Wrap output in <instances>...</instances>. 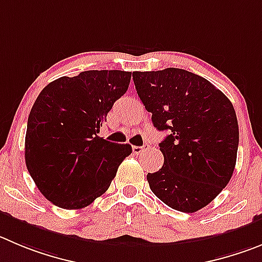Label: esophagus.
Listing matches in <instances>:
<instances>
[{
	"instance_id": "1",
	"label": "esophagus",
	"mask_w": 262,
	"mask_h": 262,
	"mask_svg": "<svg viewBox=\"0 0 262 262\" xmlns=\"http://www.w3.org/2000/svg\"><path fill=\"white\" fill-rule=\"evenodd\" d=\"M148 148V146H133V152L136 154V155H141V154L146 152Z\"/></svg>"
}]
</instances>
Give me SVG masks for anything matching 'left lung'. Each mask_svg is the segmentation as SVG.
<instances>
[{
    "instance_id": "obj_1",
    "label": "left lung",
    "mask_w": 262,
    "mask_h": 262,
    "mask_svg": "<svg viewBox=\"0 0 262 262\" xmlns=\"http://www.w3.org/2000/svg\"><path fill=\"white\" fill-rule=\"evenodd\" d=\"M138 97L158 130L164 164L148 173L150 189L163 203L192 213L208 205L233 176L239 143L235 110L205 80L181 68L134 72Z\"/></svg>"
}]
</instances>
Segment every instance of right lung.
<instances>
[{"label": "right lung", "instance_id": "obj_1", "mask_svg": "<svg viewBox=\"0 0 262 262\" xmlns=\"http://www.w3.org/2000/svg\"><path fill=\"white\" fill-rule=\"evenodd\" d=\"M132 72L85 71L46 85L28 116L26 165L41 194L63 209H80L111 185L130 145L98 136Z\"/></svg>", "mask_w": 262, "mask_h": 262}]
</instances>
